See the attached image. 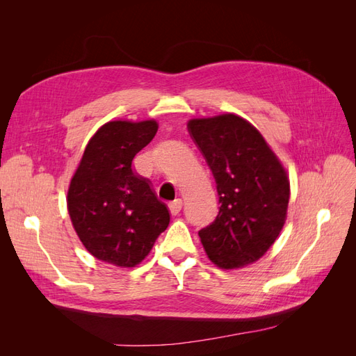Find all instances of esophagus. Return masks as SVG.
Returning a JSON list of instances; mask_svg holds the SVG:
<instances>
[{
  "mask_svg": "<svg viewBox=\"0 0 356 356\" xmlns=\"http://www.w3.org/2000/svg\"><path fill=\"white\" fill-rule=\"evenodd\" d=\"M181 208H182V200L181 199H175L174 202L169 203V211H170L172 215H178Z\"/></svg>",
  "mask_w": 356,
  "mask_h": 356,
  "instance_id": "34e87169",
  "label": "esophagus"
}]
</instances>
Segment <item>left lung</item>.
I'll return each mask as SVG.
<instances>
[{"label": "left lung", "mask_w": 356, "mask_h": 356, "mask_svg": "<svg viewBox=\"0 0 356 356\" xmlns=\"http://www.w3.org/2000/svg\"><path fill=\"white\" fill-rule=\"evenodd\" d=\"M188 132L217 182L220 211L199 232L209 260L239 268L261 258L281 233L289 179L263 135L236 114L193 118Z\"/></svg>", "instance_id": "1"}]
</instances>
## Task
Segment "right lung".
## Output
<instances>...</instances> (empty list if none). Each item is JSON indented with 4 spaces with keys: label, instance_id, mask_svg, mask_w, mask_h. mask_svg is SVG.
Segmentation results:
<instances>
[{
    "label": "right lung",
    "instance_id": "1",
    "mask_svg": "<svg viewBox=\"0 0 356 356\" xmlns=\"http://www.w3.org/2000/svg\"><path fill=\"white\" fill-rule=\"evenodd\" d=\"M157 122H108L84 149L68 188V213L81 243L95 258L134 267L169 225L168 207L132 160L152 143Z\"/></svg>",
    "mask_w": 356,
    "mask_h": 356
}]
</instances>
